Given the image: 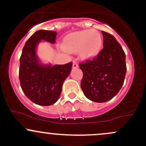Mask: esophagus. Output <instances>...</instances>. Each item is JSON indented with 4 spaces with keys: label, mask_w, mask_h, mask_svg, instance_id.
<instances>
[{
    "label": "esophagus",
    "mask_w": 146,
    "mask_h": 146,
    "mask_svg": "<svg viewBox=\"0 0 146 146\" xmlns=\"http://www.w3.org/2000/svg\"><path fill=\"white\" fill-rule=\"evenodd\" d=\"M79 67V65L78 64L77 62H73V68H77Z\"/></svg>",
    "instance_id": "1"
}]
</instances>
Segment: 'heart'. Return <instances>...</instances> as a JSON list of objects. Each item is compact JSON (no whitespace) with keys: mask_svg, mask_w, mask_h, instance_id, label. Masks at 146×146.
I'll return each mask as SVG.
<instances>
[{"mask_svg":"<svg viewBox=\"0 0 146 146\" xmlns=\"http://www.w3.org/2000/svg\"><path fill=\"white\" fill-rule=\"evenodd\" d=\"M103 40L100 33L96 31L83 30L68 34L64 38L62 46L68 52H80L83 59H90L97 56L101 51Z\"/></svg>","mask_w":146,"mask_h":146,"instance_id":"obj_1","label":"heart"}]
</instances>
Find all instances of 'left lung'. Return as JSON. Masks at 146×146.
<instances>
[{"label":"left lung","mask_w":146,"mask_h":146,"mask_svg":"<svg viewBox=\"0 0 146 146\" xmlns=\"http://www.w3.org/2000/svg\"><path fill=\"white\" fill-rule=\"evenodd\" d=\"M104 48L93 60L80 63L81 88L88 100L102 103L111 100L123 86L126 73L125 55L115 38L102 31Z\"/></svg>","instance_id":"8db88e82"}]
</instances>
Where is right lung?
Instances as JSON below:
<instances>
[{
    "label": "right lung",
    "instance_id": "obj_1",
    "mask_svg": "<svg viewBox=\"0 0 146 146\" xmlns=\"http://www.w3.org/2000/svg\"><path fill=\"white\" fill-rule=\"evenodd\" d=\"M54 31L39 30L25 43L20 59L19 80L23 93L31 102L40 106H50L59 99L64 80L70 75L73 63L63 65L44 64L37 55L41 41L56 42Z\"/></svg>",
    "mask_w": 146,
    "mask_h": 146
}]
</instances>
